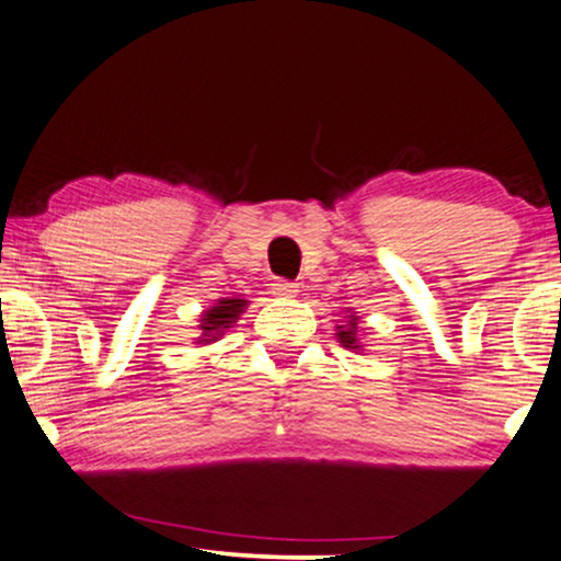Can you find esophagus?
Returning a JSON list of instances; mask_svg holds the SVG:
<instances>
[{"label": "esophagus", "instance_id": "34e87169", "mask_svg": "<svg viewBox=\"0 0 561 561\" xmlns=\"http://www.w3.org/2000/svg\"><path fill=\"white\" fill-rule=\"evenodd\" d=\"M272 293L276 297H295L300 289H297V282H289V279H276L272 285Z\"/></svg>", "mask_w": 561, "mask_h": 561}]
</instances>
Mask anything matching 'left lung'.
Instances as JSON below:
<instances>
[{"mask_svg":"<svg viewBox=\"0 0 561 561\" xmlns=\"http://www.w3.org/2000/svg\"><path fill=\"white\" fill-rule=\"evenodd\" d=\"M341 328V325H339ZM354 328H356V318L354 316H348V328H343V331L339 333V339H341V343L346 348H358L356 346V333H354Z\"/></svg>","mask_w":561,"mask_h":561,"instance_id":"left-lung-1","label":"left lung"}]
</instances>
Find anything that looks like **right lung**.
Returning a JSON list of instances; mask_svg holds the SVG:
<instances>
[{
    "label": "right lung",
    "instance_id": "1",
    "mask_svg": "<svg viewBox=\"0 0 561 561\" xmlns=\"http://www.w3.org/2000/svg\"><path fill=\"white\" fill-rule=\"evenodd\" d=\"M245 308V300H220L215 308H210L205 312L203 318V341H215L218 335L226 331V328H230L238 320V316H241Z\"/></svg>",
    "mask_w": 561,
    "mask_h": 561
}]
</instances>
